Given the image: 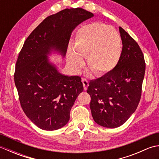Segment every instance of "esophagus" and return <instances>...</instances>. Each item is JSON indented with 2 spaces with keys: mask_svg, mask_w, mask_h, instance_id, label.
<instances>
[{
  "mask_svg": "<svg viewBox=\"0 0 159 159\" xmlns=\"http://www.w3.org/2000/svg\"><path fill=\"white\" fill-rule=\"evenodd\" d=\"M82 82L83 84V87H84V89L87 90V87L89 86V83H88V80L85 79H82Z\"/></svg>",
  "mask_w": 159,
  "mask_h": 159,
  "instance_id": "esophagus-1",
  "label": "esophagus"
}]
</instances>
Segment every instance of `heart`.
<instances>
[{
    "mask_svg": "<svg viewBox=\"0 0 159 159\" xmlns=\"http://www.w3.org/2000/svg\"><path fill=\"white\" fill-rule=\"evenodd\" d=\"M72 50L67 52V63L75 72L87 58V69L94 76H102L117 65L121 52L120 37L114 28L100 22L83 26L77 32Z\"/></svg>",
    "mask_w": 159,
    "mask_h": 159,
    "instance_id": "obj_1",
    "label": "heart"
}]
</instances>
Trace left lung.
<instances>
[{"label": "left lung", "mask_w": 159, "mask_h": 159, "mask_svg": "<svg viewBox=\"0 0 159 159\" xmlns=\"http://www.w3.org/2000/svg\"><path fill=\"white\" fill-rule=\"evenodd\" d=\"M119 30L123 45L119 62L109 73L91 80L87 90L93 120L109 128L121 126L137 109L146 70L138 43L120 26Z\"/></svg>", "instance_id": "obj_1"}]
</instances>
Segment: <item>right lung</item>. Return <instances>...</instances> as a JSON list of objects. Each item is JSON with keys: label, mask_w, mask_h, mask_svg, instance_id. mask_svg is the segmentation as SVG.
Listing matches in <instances>:
<instances>
[{"label": "right lung", "mask_w": 159, "mask_h": 159, "mask_svg": "<svg viewBox=\"0 0 159 159\" xmlns=\"http://www.w3.org/2000/svg\"><path fill=\"white\" fill-rule=\"evenodd\" d=\"M93 16L81 8L66 9L47 17L26 39L16 65L14 82L21 107L32 122L44 130L63 127L78 96L81 78L61 73L48 56L64 58L71 34Z\"/></svg>", "instance_id": "right-lung-1"}]
</instances>
